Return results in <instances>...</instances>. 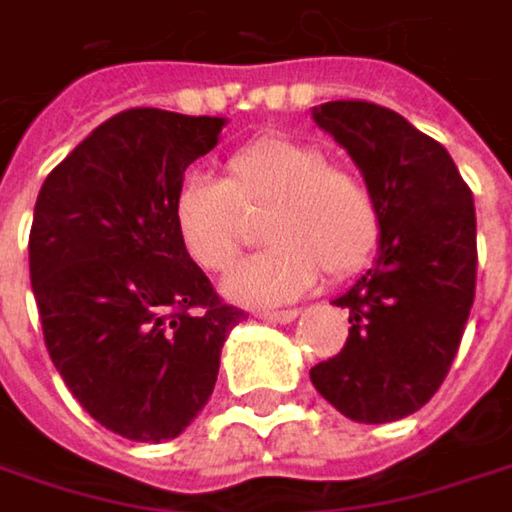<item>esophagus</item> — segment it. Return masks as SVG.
I'll list each match as a JSON object with an SVG mask.
<instances>
[{
  "label": "esophagus",
  "mask_w": 512,
  "mask_h": 512,
  "mask_svg": "<svg viewBox=\"0 0 512 512\" xmlns=\"http://www.w3.org/2000/svg\"><path fill=\"white\" fill-rule=\"evenodd\" d=\"M296 317H299L296 308H293V311H263V314H260L263 323H293Z\"/></svg>",
  "instance_id": "1"
}]
</instances>
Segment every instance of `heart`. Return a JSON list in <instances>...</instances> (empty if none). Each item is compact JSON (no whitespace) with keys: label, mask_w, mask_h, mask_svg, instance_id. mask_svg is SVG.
Returning a JSON list of instances; mask_svg holds the SVG:
<instances>
[{"label":"heart","mask_w":512,"mask_h":512,"mask_svg":"<svg viewBox=\"0 0 512 512\" xmlns=\"http://www.w3.org/2000/svg\"><path fill=\"white\" fill-rule=\"evenodd\" d=\"M269 243L234 269L225 296L240 305H281L302 296L320 272L350 278L370 263L382 210L370 183L305 139L269 133L225 159V177L189 174L171 204L183 252L204 272H228L243 252L246 219L260 216Z\"/></svg>","instance_id":"b5f03b06"}]
</instances>
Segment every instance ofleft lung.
Returning a JSON list of instances; mask_svg holds the SVG:
<instances>
[{
    "label": "left lung",
    "mask_w": 512,
    "mask_h": 512,
    "mask_svg": "<svg viewBox=\"0 0 512 512\" xmlns=\"http://www.w3.org/2000/svg\"><path fill=\"white\" fill-rule=\"evenodd\" d=\"M314 121L361 168L382 234L373 266L332 302L347 308L350 338L311 382L358 424L400 421L439 391L460 350L477 281L471 189L436 139L385 106L332 100Z\"/></svg>",
    "instance_id": "1"
}]
</instances>
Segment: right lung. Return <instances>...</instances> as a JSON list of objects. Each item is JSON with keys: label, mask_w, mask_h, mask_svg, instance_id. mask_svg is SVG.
Returning <instances> with one entry per match:
<instances>
[{"label": "right lung", "mask_w": 512, "mask_h": 512, "mask_svg": "<svg viewBox=\"0 0 512 512\" xmlns=\"http://www.w3.org/2000/svg\"><path fill=\"white\" fill-rule=\"evenodd\" d=\"M222 127L210 115L118 112L38 192L29 275L52 364L94 421L133 442L192 424L246 317L189 260L171 219L183 171Z\"/></svg>", "instance_id": "obj_1"}]
</instances>
